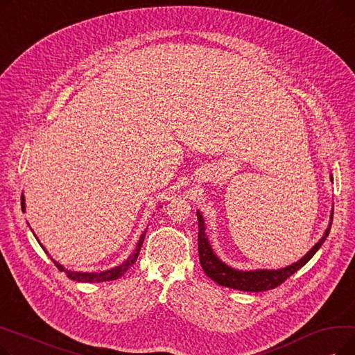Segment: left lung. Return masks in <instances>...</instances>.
I'll return each mask as SVG.
<instances>
[{"label":"left lung","instance_id":"1","mask_svg":"<svg viewBox=\"0 0 355 355\" xmlns=\"http://www.w3.org/2000/svg\"><path fill=\"white\" fill-rule=\"evenodd\" d=\"M329 180L334 182L332 174H329ZM332 216H334V207L331 209L329 223L328 227L325 229L322 237L320 239L318 243H315L313 248L297 262L281 268V269H254V270H240L236 268L229 266L227 263L223 262V260L214 253L209 236L206 233V221L202 218V214L200 210H197V218H198V256H200V263L211 281L216 284L237 289V291H245V292H263L273 289L284 284L289 276H292L295 272L300 270L302 266H305L311 257L320 250L325 239L329 234L331 225H332Z\"/></svg>","mask_w":355,"mask_h":355}]
</instances>
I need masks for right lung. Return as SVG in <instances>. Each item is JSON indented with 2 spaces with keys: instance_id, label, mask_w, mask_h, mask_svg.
Listing matches in <instances>:
<instances>
[{
  "instance_id": "add662e5",
  "label": "right lung",
  "mask_w": 355,
  "mask_h": 355,
  "mask_svg": "<svg viewBox=\"0 0 355 355\" xmlns=\"http://www.w3.org/2000/svg\"><path fill=\"white\" fill-rule=\"evenodd\" d=\"M21 209H23V213H26V198H24V194L21 196ZM28 227H30V225H28ZM30 229H31V227H30ZM31 232H33V230H31ZM33 234H34V233H33ZM145 234H146V230H144V233L141 234V237H139V240H138L137 248L134 249V252L130 253V254L128 256V259H126V260H123V262H122L121 265H118V266H115V268L106 269V270H101V272H74V270H69V269H66L63 265H60L59 262H55V260L49 254V252L44 249V246L40 243L39 237H37L35 234H34V236H35L37 241H39V243H40V246L43 248V250H44V252L51 257L53 263H54L55 266H58V269H59L60 272H64V273L67 275V277H70V279H71V281L83 282V284H96V282L99 284V282L115 281V279H118V277H121L123 273H126V270L137 262L138 254H139V250H141L142 243H144Z\"/></svg>"
}]
</instances>
